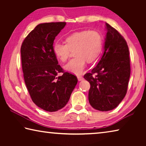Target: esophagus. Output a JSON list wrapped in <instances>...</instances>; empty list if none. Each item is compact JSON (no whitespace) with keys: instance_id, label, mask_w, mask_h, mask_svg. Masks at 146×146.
Instances as JSON below:
<instances>
[{"instance_id":"esophagus-1","label":"esophagus","mask_w":146,"mask_h":146,"mask_svg":"<svg viewBox=\"0 0 146 146\" xmlns=\"http://www.w3.org/2000/svg\"><path fill=\"white\" fill-rule=\"evenodd\" d=\"M77 78H78V81H81V80H84L83 76H77Z\"/></svg>"}]
</instances>
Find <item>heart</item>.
Segmentation results:
<instances>
[{
    "mask_svg": "<svg viewBox=\"0 0 146 146\" xmlns=\"http://www.w3.org/2000/svg\"><path fill=\"white\" fill-rule=\"evenodd\" d=\"M66 44L55 42L53 50L56 58L62 62H65L73 51L75 58L64 66L68 72L75 75L82 73L86 62H93L100 55L103 40L101 35L95 30H84L75 32L65 38Z\"/></svg>",
    "mask_w": 146,
    "mask_h": 146,
    "instance_id": "1",
    "label": "heart"
}]
</instances>
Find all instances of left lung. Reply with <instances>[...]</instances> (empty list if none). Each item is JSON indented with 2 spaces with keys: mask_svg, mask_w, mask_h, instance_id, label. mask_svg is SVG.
<instances>
[{
  "mask_svg": "<svg viewBox=\"0 0 146 146\" xmlns=\"http://www.w3.org/2000/svg\"><path fill=\"white\" fill-rule=\"evenodd\" d=\"M104 51L99 62L84 78L90 84L88 99L95 110L108 111L117 107L126 95L131 67L126 41L106 23Z\"/></svg>",
  "mask_w": 146,
  "mask_h": 146,
  "instance_id": "obj_1",
  "label": "left lung"
}]
</instances>
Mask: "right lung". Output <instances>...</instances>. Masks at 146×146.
I'll use <instances>...</instances> for the list:
<instances>
[{
    "mask_svg": "<svg viewBox=\"0 0 146 146\" xmlns=\"http://www.w3.org/2000/svg\"><path fill=\"white\" fill-rule=\"evenodd\" d=\"M66 23L36 26L21 48L24 82L33 102L42 110L56 111L64 108L77 84L76 76L65 72L53 53V42ZM58 72L63 75L56 77Z\"/></svg>",
    "mask_w": 146,
    "mask_h": 146,
    "instance_id": "add662e5",
    "label": "right lung"
}]
</instances>
